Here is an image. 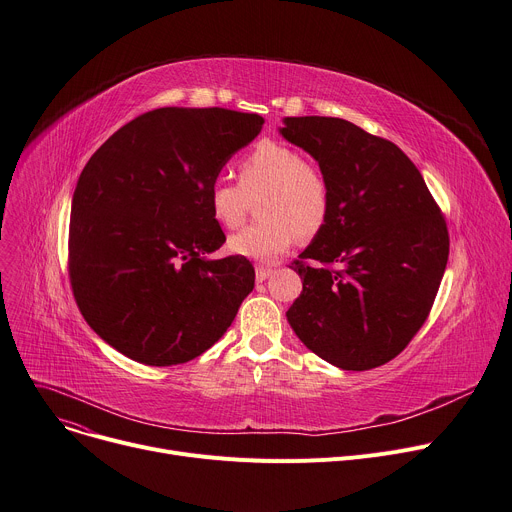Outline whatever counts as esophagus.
Instances as JSON below:
<instances>
[{
    "label": "esophagus",
    "mask_w": 512,
    "mask_h": 512,
    "mask_svg": "<svg viewBox=\"0 0 512 512\" xmlns=\"http://www.w3.org/2000/svg\"><path fill=\"white\" fill-rule=\"evenodd\" d=\"M271 274H274V269H271V267H257V269H255L257 282H265Z\"/></svg>",
    "instance_id": "34e87169"
}]
</instances>
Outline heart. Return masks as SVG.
<instances>
[{"mask_svg": "<svg viewBox=\"0 0 512 512\" xmlns=\"http://www.w3.org/2000/svg\"><path fill=\"white\" fill-rule=\"evenodd\" d=\"M238 185L214 181L208 208L216 224L236 228L249 201L259 193L257 210L263 218L228 238L234 255L271 263L288 253L298 236L317 234L327 216L331 193L321 170L302 160L300 152L280 142H259L236 164Z\"/></svg>", "mask_w": 512, "mask_h": 512, "instance_id": "heart-1", "label": "heart"}]
</instances>
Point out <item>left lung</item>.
Returning <instances> with one entry per match:
<instances>
[{
    "label": "left lung",
    "instance_id": "left-lung-1",
    "mask_svg": "<svg viewBox=\"0 0 512 512\" xmlns=\"http://www.w3.org/2000/svg\"><path fill=\"white\" fill-rule=\"evenodd\" d=\"M280 135L311 154L331 203L292 269L286 317L300 342L342 370L393 360L424 325L449 259V232L420 170L393 142L337 117H284Z\"/></svg>",
    "mask_w": 512,
    "mask_h": 512
}]
</instances>
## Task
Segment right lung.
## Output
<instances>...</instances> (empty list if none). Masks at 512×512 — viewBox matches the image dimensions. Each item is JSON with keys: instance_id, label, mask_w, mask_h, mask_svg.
Here are the masks:
<instances>
[{"instance_id": "add662e5", "label": "right lung", "mask_w": 512, "mask_h": 512, "mask_svg": "<svg viewBox=\"0 0 512 512\" xmlns=\"http://www.w3.org/2000/svg\"><path fill=\"white\" fill-rule=\"evenodd\" d=\"M263 117L164 107L129 121L84 166L72 197L70 278L100 339L148 366L212 348L255 286L249 259H210L226 236L208 189Z\"/></svg>"}]
</instances>
